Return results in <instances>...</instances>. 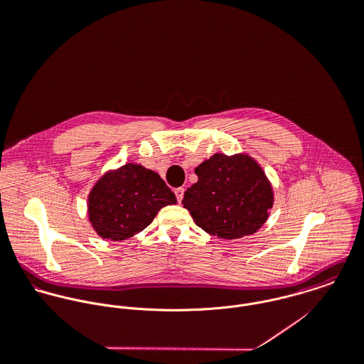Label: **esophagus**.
I'll list each match as a JSON object with an SVG mask.
<instances>
[{"label":"esophagus","instance_id":"obj_1","mask_svg":"<svg viewBox=\"0 0 364 364\" xmlns=\"http://www.w3.org/2000/svg\"><path fill=\"white\" fill-rule=\"evenodd\" d=\"M183 193H185V189L183 188H178L175 189V196H176V200L181 203L182 199H183Z\"/></svg>","mask_w":364,"mask_h":364}]
</instances>
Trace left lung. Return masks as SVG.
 I'll use <instances>...</instances> for the list:
<instances>
[{
    "label": "left lung",
    "instance_id": "1",
    "mask_svg": "<svg viewBox=\"0 0 364 364\" xmlns=\"http://www.w3.org/2000/svg\"><path fill=\"white\" fill-rule=\"evenodd\" d=\"M182 200L196 225L224 240L259 230L273 206V191L259 165L245 154H214L196 169Z\"/></svg>",
    "mask_w": 364,
    "mask_h": 364
}]
</instances>
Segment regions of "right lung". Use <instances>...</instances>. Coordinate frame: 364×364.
<instances>
[{
	"label": "right lung",
	"mask_w": 364,
	"mask_h": 364,
	"mask_svg": "<svg viewBox=\"0 0 364 364\" xmlns=\"http://www.w3.org/2000/svg\"><path fill=\"white\" fill-rule=\"evenodd\" d=\"M175 203V195L158 173L126 164L104 175L92 188L88 214L102 238L122 241L150 225L159 208Z\"/></svg>",
	"instance_id": "obj_1"
}]
</instances>
